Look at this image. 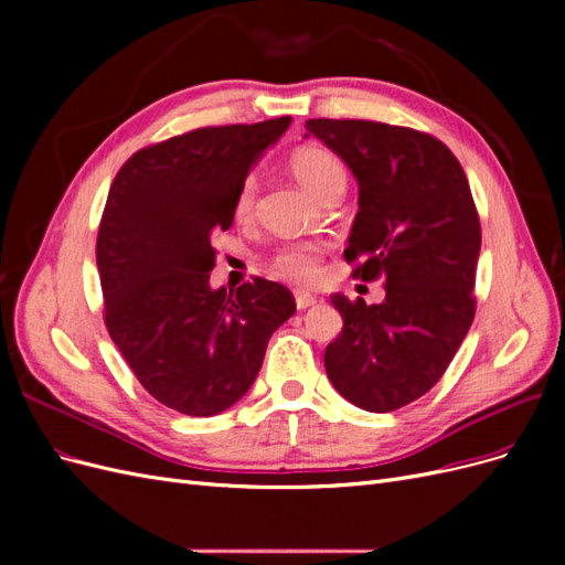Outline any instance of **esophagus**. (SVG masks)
Wrapping results in <instances>:
<instances>
[{
    "mask_svg": "<svg viewBox=\"0 0 565 565\" xmlns=\"http://www.w3.org/2000/svg\"><path fill=\"white\" fill-rule=\"evenodd\" d=\"M316 301H318V297L311 295V292H303V289H297V292H295V303H297L299 311L311 309V306H316Z\"/></svg>",
    "mask_w": 565,
    "mask_h": 565,
    "instance_id": "34e87169",
    "label": "esophagus"
}]
</instances>
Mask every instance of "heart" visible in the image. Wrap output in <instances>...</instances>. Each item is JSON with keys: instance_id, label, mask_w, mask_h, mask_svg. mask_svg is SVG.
I'll return each mask as SVG.
<instances>
[{"instance_id": "obj_1", "label": "heart", "mask_w": 565, "mask_h": 565, "mask_svg": "<svg viewBox=\"0 0 565 565\" xmlns=\"http://www.w3.org/2000/svg\"><path fill=\"white\" fill-rule=\"evenodd\" d=\"M289 169L295 179L309 191L313 198H322L334 185H344V167L332 156L330 150L318 146H303L292 152ZM256 202V179L247 177L237 188L233 200V212L237 218H249ZM273 270L280 278L292 282H316L320 276V262L313 247H287L273 256Z\"/></svg>"}]
</instances>
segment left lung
<instances>
[{
	"label": "left lung",
	"instance_id": "left-lung-1",
	"mask_svg": "<svg viewBox=\"0 0 565 565\" xmlns=\"http://www.w3.org/2000/svg\"><path fill=\"white\" fill-rule=\"evenodd\" d=\"M306 131L358 183L347 262H361V280L386 282L382 303L330 297L344 328L324 349V370L355 407L391 413L443 377L471 328L481 254L471 188L429 134L365 119H309Z\"/></svg>",
	"mask_w": 565,
	"mask_h": 565
}]
</instances>
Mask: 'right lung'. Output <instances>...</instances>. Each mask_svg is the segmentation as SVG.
I'll return each instance as SVG.
<instances>
[{
	"label": "right lung",
	"mask_w": 565,
	"mask_h": 565,
	"mask_svg": "<svg viewBox=\"0 0 565 565\" xmlns=\"http://www.w3.org/2000/svg\"><path fill=\"white\" fill-rule=\"evenodd\" d=\"M292 117L204 127L148 146L119 169L100 218L96 264L106 328L152 398L191 417L241 401L270 334L297 311L280 282L212 289V235Z\"/></svg>",
	"instance_id": "add662e5"
}]
</instances>
